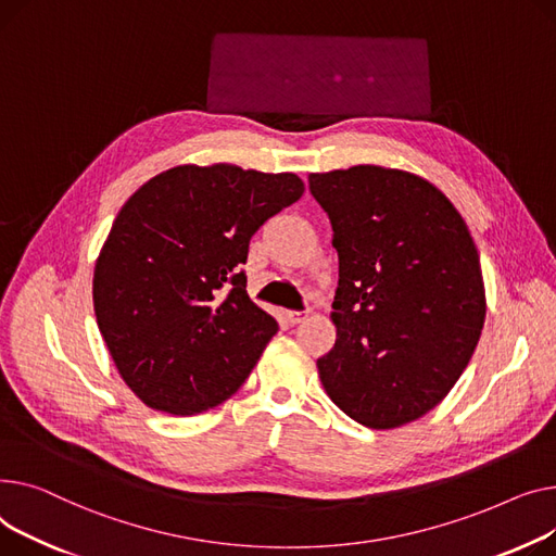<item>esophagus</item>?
I'll return each mask as SVG.
<instances>
[{
	"instance_id": "34e87169",
	"label": "esophagus",
	"mask_w": 556,
	"mask_h": 556,
	"mask_svg": "<svg viewBox=\"0 0 556 556\" xmlns=\"http://www.w3.org/2000/svg\"><path fill=\"white\" fill-rule=\"evenodd\" d=\"M307 318V309L305 312H285V320L287 323H291V325H296V323H303Z\"/></svg>"
}]
</instances>
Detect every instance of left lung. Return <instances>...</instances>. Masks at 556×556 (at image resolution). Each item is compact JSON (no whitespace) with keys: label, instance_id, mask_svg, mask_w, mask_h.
<instances>
[{"label":"left lung","instance_id":"left-lung-1","mask_svg":"<svg viewBox=\"0 0 556 556\" xmlns=\"http://www.w3.org/2000/svg\"><path fill=\"white\" fill-rule=\"evenodd\" d=\"M309 190L339 253L337 343L316 362L320 383L364 427H404L448 395L478 345V249L446 194L413 173H312Z\"/></svg>","mask_w":556,"mask_h":556}]
</instances>
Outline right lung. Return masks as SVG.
<instances>
[{
  "label": "right lung",
  "mask_w": 556,
  "mask_h": 556,
  "mask_svg": "<svg viewBox=\"0 0 556 556\" xmlns=\"http://www.w3.org/2000/svg\"><path fill=\"white\" fill-rule=\"evenodd\" d=\"M303 192L293 173L215 163L161 173L123 204L96 260L93 312L146 406L198 415L244 383L278 332L247 293L249 242Z\"/></svg>",
  "instance_id": "right-lung-1"
}]
</instances>
